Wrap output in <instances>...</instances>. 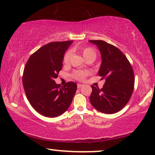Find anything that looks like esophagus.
Instances as JSON below:
<instances>
[{
  "label": "esophagus",
  "mask_w": 155,
  "mask_h": 155,
  "mask_svg": "<svg viewBox=\"0 0 155 155\" xmlns=\"http://www.w3.org/2000/svg\"><path fill=\"white\" fill-rule=\"evenodd\" d=\"M82 86H83L82 84H77V88H81Z\"/></svg>",
  "instance_id": "obj_1"
}]
</instances>
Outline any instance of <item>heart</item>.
Wrapping results in <instances>:
<instances>
[{
    "instance_id": "1",
    "label": "heart",
    "mask_w": 155,
    "mask_h": 155,
    "mask_svg": "<svg viewBox=\"0 0 155 155\" xmlns=\"http://www.w3.org/2000/svg\"><path fill=\"white\" fill-rule=\"evenodd\" d=\"M78 51H80V53H81V55L86 61H88V60L94 61L95 59H96L97 53L93 48L81 47L78 48ZM71 56V52L70 51L65 52V53L64 54V55H63V58H62L63 64H69ZM88 74H89V72L88 71L77 70L73 72L72 77L78 81H83L86 78V77Z\"/></svg>"
}]
</instances>
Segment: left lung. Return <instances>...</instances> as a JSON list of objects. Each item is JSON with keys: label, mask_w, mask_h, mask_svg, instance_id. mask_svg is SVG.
Masks as SVG:
<instances>
[{"label": "left lung", "mask_w": 155, "mask_h": 155, "mask_svg": "<svg viewBox=\"0 0 155 155\" xmlns=\"http://www.w3.org/2000/svg\"><path fill=\"white\" fill-rule=\"evenodd\" d=\"M98 48L102 64L98 75L104 78L103 87L91 86V103L99 112L114 114L128 103L134 91L135 77L131 64L126 55L112 44L102 40H90Z\"/></svg>", "instance_id": "1"}]
</instances>
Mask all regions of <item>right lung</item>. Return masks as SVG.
I'll list each match as a JSON object with an SVG mask.
<instances>
[{"instance_id": "right-lung-1", "label": "right lung", "mask_w": 155, "mask_h": 155, "mask_svg": "<svg viewBox=\"0 0 155 155\" xmlns=\"http://www.w3.org/2000/svg\"><path fill=\"white\" fill-rule=\"evenodd\" d=\"M71 43L57 41L43 45L30 56L24 69L22 83L27 99L34 110L45 117H58L66 112L77 91L74 82H67L62 87L54 81Z\"/></svg>"}]
</instances>
